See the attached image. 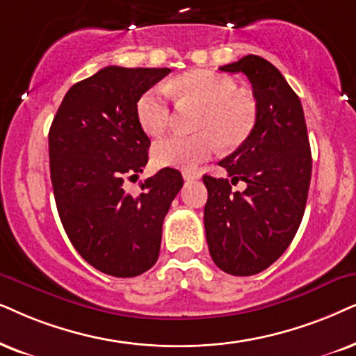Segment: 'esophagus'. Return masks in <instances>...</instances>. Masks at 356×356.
<instances>
[{
  "instance_id": "1",
  "label": "esophagus",
  "mask_w": 356,
  "mask_h": 356,
  "mask_svg": "<svg viewBox=\"0 0 356 356\" xmlns=\"http://www.w3.org/2000/svg\"><path fill=\"white\" fill-rule=\"evenodd\" d=\"M182 177L186 179V181H197V179L202 177V172L200 170H195V169H187L182 172Z\"/></svg>"
}]
</instances>
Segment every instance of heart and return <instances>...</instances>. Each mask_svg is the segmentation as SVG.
<instances>
[{
	"instance_id": "heart-1",
	"label": "heart",
	"mask_w": 356,
	"mask_h": 356,
	"mask_svg": "<svg viewBox=\"0 0 356 356\" xmlns=\"http://www.w3.org/2000/svg\"><path fill=\"white\" fill-rule=\"evenodd\" d=\"M168 90L179 98L202 105L195 121L199 133L169 136L152 146L154 164L163 168L191 169L217 154L220 147L236 149L253 133L258 121V105L248 93L238 92L235 80L211 70H191L179 75ZM136 118L151 136L165 131L170 121V105L161 88L141 93L136 102Z\"/></svg>"
}]
</instances>
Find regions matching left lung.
<instances>
[{
  "label": "left lung",
  "instance_id": "left-lung-1",
  "mask_svg": "<svg viewBox=\"0 0 356 356\" xmlns=\"http://www.w3.org/2000/svg\"><path fill=\"white\" fill-rule=\"evenodd\" d=\"M220 70L248 77L258 121L251 136L218 163L232 181L204 175L205 236L222 271L251 276L271 266L298 233L312 156L299 97L271 62L250 54ZM238 180L247 187L233 193Z\"/></svg>",
  "mask_w": 356,
  "mask_h": 356
}]
</instances>
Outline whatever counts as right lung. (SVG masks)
Listing matches in <instances>:
<instances>
[{
  "mask_svg": "<svg viewBox=\"0 0 356 356\" xmlns=\"http://www.w3.org/2000/svg\"><path fill=\"white\" fill-rule=\"evenodd\" d=\"M170 69L110 65L70 87L49 129L56 205L80 256L116 277L139 276L159 258L163 222L184 186L164 168L131 195L126 177L147 164L149 138L136 118V102Z\"/></svg>",
  "mask_w": 356,
  "mask_h": 356,
  "instance_id": "obj_1",
  "label": "right lung"
}]
</instances>
